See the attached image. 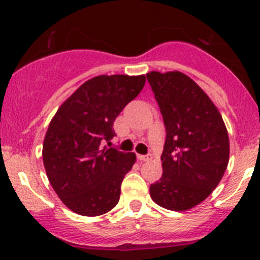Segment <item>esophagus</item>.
<instances>
[{"instance_id":"obj_1","label":"esophagus","mask_w":260,"mask_h":260,"mask_svg":"<svg viewBox=\"0 0 260 260\" xmlns=\"http://www.w3.org/2000/svg\"><path fill=\"white\" fill-rule=\"evenodd\" d=\"M137 158L140 161H149L152 158V156L151 154H147V156H145V154H137Z\"/></svg>"}]
</instances>
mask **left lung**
<instances>
[{"mask_svg":"<svg viewBox=\"0 0 260 260\" xmlns=\"http://www.w3.org/2000/svg\"><path fill=\"white\" fill-rule=\"evenodd\" d=\"M166 127L162 177L149 187L157 205L186 211L219 185L229 162V136L208 94L181 72L146 74Z\"/></svg>","mask_w":260,"mask_h":260,"instance_id":"left-lung-1","label":"left lung"}]
</instances>
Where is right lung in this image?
Returning a JSON list of instances; mask_svg holds the SVG:
<instances>
[{"mask_svg": "<svg viewBox=\"0 0 260 260\" xmlns=\"http://www.w3.org/2000/svg\"><path fill=\"white\" fill-rule=\"evenodd\" d=\"M145 83V75H98L81 84L52 117L44 138V166L56 195L75 214L99 216L119 201L120 183L136 154L102 142L114 137L115 118Z\"/></svg>", "mask_w": 260, "mask_h": 260, "instance_id": "obj_1", "label": "right lung"}]
</instances>
